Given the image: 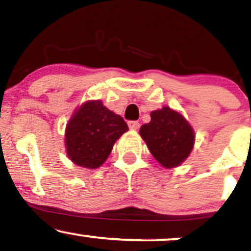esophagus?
I'll return each instance as SVG.
<instances>
[{
    "label": "esophagus",
    "mask_w": 251,
    "mask_h": 251,
    "mask_svg": "<svg viewBox=\"0 0 251 251\" xmlns=\"http://www.w3.org/2000/svg\"><path fill=\"white\" fill-rule=\"evenodd\" d=\"M128 127L129 129H132V131H137V129L140 127V124L138 122H128Z\"/></svg>",
    "instance_id": "obj_1"
}]
</instances>
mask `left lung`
Returning a JSON list of instances; mask_svg holds the SVG:
<instances>
[{
	"label": "left lung",
	"instance_id": "obj_1",
	"mask_svg": "<svg viewBox=\"0 0 251 251\" xmlns=\"http://www.w3.org/2000/svg\"><path fill=\"white\" fill-rule=\"evenodd\" d=\"M140 135L160 165L173 168L191 154L195 135L179 112L165 106L151 112V122L140 127Z\"/></svg>",
	"mask_w": 251,
	"mask_h": 251
}]
</instances>
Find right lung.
Segmentation results:
<instances>
[{
	"instance_id": "right-lung-1",
	"label": "right lung",
	"mask_w": 251,
	"mask_h": 251,
	"mask_svg": "<svg viewBox=\"0 0 251 251\" xmlns=\"http://www.w3.org/2000/svg\"><path fill=\"white\" fill-rule=\"evenodd\" d=\"M128 131L127 124L100 100L84 102L69 120L65 146L69 159L85 168H98L110 155L116 140Z\"/></svg>"
}]
</instances>
